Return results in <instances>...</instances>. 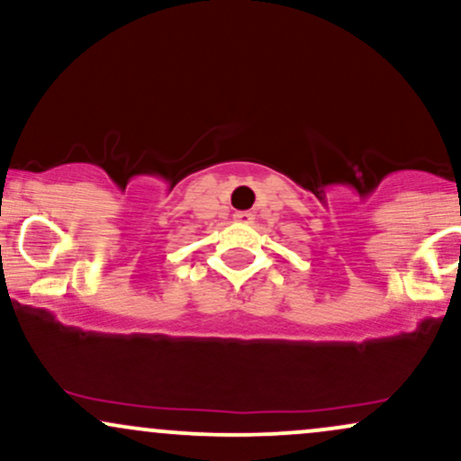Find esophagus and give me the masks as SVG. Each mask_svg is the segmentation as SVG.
Segmentation results:
<instances>
[{
	"label": "esophagus",
	"mask_w": 461,
	"mask_h": 461,
	"mask_svg": "<svg viewBox=\"0 0 461 461\" xmlns=\"http://www.w3.org/2000/svg\"><path fill=\"white\" fill-rule=\"evenodd\" d=\"M234 221H236V223H242V225H251L253 223V214L251 212H236Z\"/></svg>",
	"instance_id": "obj_1"
}]
</instances>
